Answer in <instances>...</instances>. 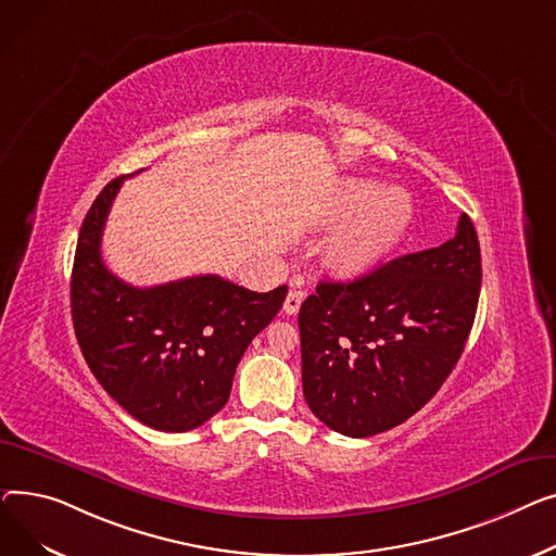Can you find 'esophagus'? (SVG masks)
Wrapping results in <instances>:
<instances>
[{"mask_svg": "<svg viewBox=\"0 0 556 556\" xmlns=\"http://www.w3.org/2000/svg\"><path fill=\"white\" fill-rule=\"evenodd\" d=\"M301 303H303V291H301V289H291V291L287 293V299H285L282 309H285V314H287V316H293V314H299Z\"/></svg>", "mask_w": 556, "mask_h": 556, "instance_id": "1", "label": "esophagus"}]
</instances>
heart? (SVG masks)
Masks as SVG:
<instances>
[{
    "instance_id": "1",
    "label": "heart",
    "mask_w": 556,
    "mask_h": 556,
    "mask_svg": "<svg viewBox=\"0 0 556 556\" xmlns=\"http://www.w3.org/2000/svg\"><path fill=\"white\" fill-rule=\"evenodd\" d=\"M356 215L330 244V263L345 276L356 278L375 271L397 247L413 215L408 194L383 190L375 181H348L339 192V215Z\"/></svg>"
}]
</instances>
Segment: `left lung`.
Returning a JSON list of instances; mask_svg holds the SVG:
<instances>
[{
    "mask_svg": "<svg viewBox=\"0 0 556 556\" xmlns=\"http://www.w3.org/2000/svg\"><path fill=\"white\" fill-rule=\"evenodd\" d=\"M482 282L469 215L455 236L350 282H318L299 314L303 393L337 433L368 438L427 404L469 339Z\"/></svg>",
    "mask_w": 556,
    "mask_h": 556,
    "instance_id": "left-lung-1",
    "label": "left lung"
}]
</instances>
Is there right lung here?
Wrapping results in <instances>:
<instances>
[{
	"mask_svg": "<svg viewBox=\"0 0 556 556\" xmlns=\"http://www.w3.org/2000/svg\"><path fill=\"white\" fill-rule=\"evenodd\" d=\"M125 175L93 200L72 271L80 352L108 395L156 431L202 427L231 395L240 358L274 320L287 287L257 293L219 276L132 287L101 257L105 219Z\"/></svg>",
	"mask_w": 556,
	"mask_h": 556,
	"instance_id": "1",
	"label": "right lung"
}]
</instances>
